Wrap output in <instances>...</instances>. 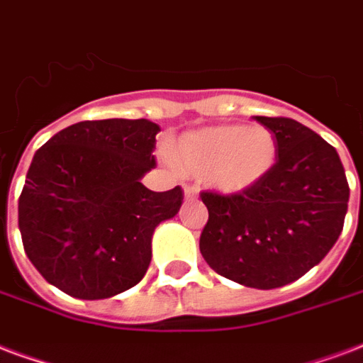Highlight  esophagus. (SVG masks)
I'll list each match as a JSON object with an SVG mask.
<instances>
[{"instance_id": "1", "label": "esophagus", "mask_w": 363, "mask_h": 363, "mask_svg": "<svg viewBox=\"0 0 363 363\" xmlns=\"http://www.w3.org/2000/svg\"><path fill=\"white\" fill-rule=\"evenodd\" d=\"M185 199H195L197 197V187L195 185H184Z\"/></svg>"}]
</instances>
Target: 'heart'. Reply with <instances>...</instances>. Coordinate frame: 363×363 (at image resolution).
Returning <instances> with one entry per match:
<instances>
[{
    "instance_id": "heart-1",
    "label": "heart",
    "mask_w": 363,
    "mask_h": 363,
    "mask_svg": "<svg viewBox=\"0 0 363 363\" xmlns=\"http://www.w3.org/2000/svg\"><path fill=\"white\" fill-rule=\"evenodd\" d=\"M277 155L266 126H212L182 135L172 147L174 162L191 176H204L222 193L255 187L272 170Z\"/></svg>"
}]
</instances>
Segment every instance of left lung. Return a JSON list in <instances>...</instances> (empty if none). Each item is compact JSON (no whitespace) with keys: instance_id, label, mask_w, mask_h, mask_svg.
Returning a JSON list of instances; mask_svg holds the SVG:
<instances>
[{"instance_id":"8db88e82","label":"left lung","mask_w":363,"mask_h":363,"mask_svg":"<svg viewBox=\"0 0 363 363\" xmlns=\"http://www.w3.org/2000/svg\"><path fill=\"white\" fill-rule=\"evenodd\" d=\"M277 143L272 170L247 191H203L208 220L201 255L216 274L252 289H277L320 264L348 208L345 168L333 145L285 116H255Z\"/></svg>"}]
</instances>
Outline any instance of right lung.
<instances>
[{"mask_svg": "<svg viewBox=\"0 0 363 363\" xmlns=\"http://www.w3.org/2000/svg\"><path fill=\"white\" fill-rule=\"evenodd\" d=\"M159 132L145 118L84 120L38 149L18 197V230L45 281L97 301L143 279L152 231L184 203L179 185L157 193L140 182L157 166Z\"/></svg>", "mask_w": 363, "mask_h": 363, "instance_id": "right-lung-1", "label": "right lung"}]
</instances>
